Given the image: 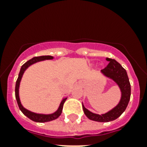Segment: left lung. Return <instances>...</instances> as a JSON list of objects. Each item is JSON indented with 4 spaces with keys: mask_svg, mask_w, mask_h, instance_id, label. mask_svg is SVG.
Instances as JSON below:
<instances>
[{
    "mask_svg": "<svg viewBox=\"0 0 147 147\" xmlns=\"http://www.w3.org/2000/svg\"><path fill=\"white\" fill-rule=\"evenodd\" d=\"M107 60L109 62V63L101 71L105 76L112 78L114 82L117 83L119 87L121 88L122 97L121 101L117 107H114L111 111L102 115L93 114L82 105L84 113L88 118L98 122H109L116 120L125 111L130 98V91H131L130 83L129 82V78L126 70L116 60L109 58H107Z\"/></svg>",
    "mask_w": 147,
    "mask_h": 147,
    "instance_id": "8db88e82",
    "label": "left lung"
}]
</instances>
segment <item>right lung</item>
I'll list each match as a JSON object with an SVG mask.
<instances>
[{
	"mask_svg": "<svg viewBox=\"0 0 147 147\" xmlns=\"http://www.w3.org/2000/svg\"><path fill=\"white\" fill-rule=\"evenodd\" d=\"M53 58V56H50V55H42V56H37V57L33 58V59H30L26 62H25V63L22 65L21 69H20V71L19 76H18L17 80V82H16V86H15V97H16V99H17V105L19 106L20 110L21 111L22 113H23L24 115H26L28 118H30V120H32V121H35V122L43 123V122H48V121H53V120L58 118V117L61 115V114H62V108H63V105H64L65 101V100H66L67 98H64V99L62 100V102L60 104V106L59 107V109H58L57 111L55 112L54 114H48V115L35 114V113H33V112L30 111L28 110L25 109V108L22 106L21 104H20V101L19 98V94H18L20 82V79H21L22 76H23L24 71H25L26 68L28 66H30V65L33 64V63H35V62H39V61H42V60L52 59Z\"/></svg>",
	"mask_w": 147,
	"mask_h": 147,
	"instance_id": "right-lung-1",
	"label": "right lung"
}]
</instances>
